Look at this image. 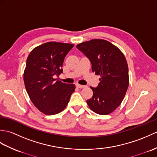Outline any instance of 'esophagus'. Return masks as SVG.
<instances>
[{"mask_svg": "<svg viewBox=\"0 0 157 157\" xmlns=\"http://www.w3.org/2000/svg\"><path fill=\"white\" fill-rule=\"evenodd\" d=\"M76 86H77V87H78V88H86V86H83V85H80V84H76Z\"/></svg>", "mask_w": 157, "mask_h": 157, "instance_id": "obj_1", "label": "esophagus"}]
</instances>
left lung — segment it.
<instances>
[{
    "mask_svg": "<svg viewBox=\"0 0 157 157\" xmlns=\"http://www.w3.org/2000/svg\"><path fill=\"white\" fill-rule=\"evenodd\" d=\"M76 47L88 58L92 71L101 75L97 87H90L93 96L87 100V104L97 114L108 115L120 105L128 88V66L125 56L105 40H91Z\"/></svg>",
    "mask_w": 157,
    "mask_h": 157,
    "instance_id": "left-lung-1",
    "label": "left lung"
}]
</instances>
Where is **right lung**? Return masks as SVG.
Segmentation results:
<instances>
[{
  "label": "right lung",
  "instance_id": "obj_1",
  "mask_svg": "<svg viewBox=\"0 0 157 157\" xmlns=\"http://www.w3.org/2000/svg\"><path fill=\"white\" fill-rule=\"evenodd\" d=\"M73 44L49 42L29 53L23 74L25 87L31 101L45 115L57 114L65 109L75 86L55 79L63 73L65 57Z\"/></svg>",
  "mask_w": 157,
  "mask_h": 157
}]
</instances>
